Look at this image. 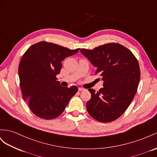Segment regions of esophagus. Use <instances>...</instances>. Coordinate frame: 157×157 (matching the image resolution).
Wrapping results in <instances>:
<instances>
[{
  "label": "esophagus",
  "instance_id": "esophagus-1",
  "mask_svg": "<svg viewBox=\"0 0 157 157\" xmlns=\"http://www.w3.org/2000/svg\"><path fill=\"white\" fill-rule=\"evenodd\" d=\"M78 90H79V91H82L85 90V89H84V88H83V87H79Z\"/></svg>",
  "mask_w": 157,
  "mask_h": 157
}]
</instances>
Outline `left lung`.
Masks as SVG:
<instances>
[{"label":"left lung","mask_w":157,"mask_h":157,"mask_svg":"<svg viewBox=\"0 0 157 157\" xmlns=\"http://www.w3.org/2000/svg\"><path fill=\"white\" fill-rule=\"evenodd\" d=\"M80 52L97 68L95 74H99L103 81L99 91L88 90L91 98L87 102V112L100 122L116 120L129 106L137 90L140 76L137 59L117 43L81 49Z\"/></svg>","instance_id":"obj_1"}]
</instances>
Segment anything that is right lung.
Returning a JSON list of instances; mask_svg holds the SVG:
<instances>
[{
	"label": "right lung",
	"mask_w": 157,
	"mask_h": 157,
	"mask_svg": "<svg viewBox=\"0 0 157 157\" xmlns=\"http://www.w3.org/2000/svg\"><path fill=\"white\" fill-rule=\"evenodd\" d=\"M79 50L43 41L24 54L18 66L20 85L22 98L34 115L44 119L58 117L77 93V86H62L56 75L62 61Z\"/></svg>",
	"instance_id": "right-lung-1"
}]
</instances>
